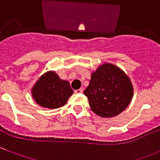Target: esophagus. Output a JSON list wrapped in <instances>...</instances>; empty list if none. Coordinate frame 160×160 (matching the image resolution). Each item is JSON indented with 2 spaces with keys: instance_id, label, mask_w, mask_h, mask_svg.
<instances>
[{
  "instance_id": "34e87169",
  "label": "esophagus",
  "mask_w": 160,
  "mask_h": 160,
  "mask_svg": "<svg viewBox=\"0 0 160 160\" xmlns=\"http://www.w3.org/2000/svg\"><path fill=\"white\" fill-rule=\"evenodd\" d=\"M75 92H76V93H82L83 88H79V89H76V90H75Z\"/></svg>"
}]
</instances>
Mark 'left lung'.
Here are the masks:
<instances>
[{
    "label": "left lung",
    "mask_w": 160,
    "mask_h": 160,
    "mask_svg": "<svg viewBox=\"0 0 160 160\" xmlns=\"http://www.w3.org/2000/svg\"><path fill=\"white\" fill-rule=\"evenodd\" d=\"M84 94L95 114L111 118L127 108L132 100L133 88L128 76L120 68L105 63L92 72Z\"/></svg>",
    "instance_id": "8db88e82"
}]
</instances>
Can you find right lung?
Wrapping results in <instances>:
<instances>
[{"instance_id": "1", "label": "right lung", "mask_w": 160, "mask_h": 160, "mask_svg": "<svg viewBox=\"0 0 160 160\" xmlns=\"http://www.w3.org/2000/svg\"><path fill=\"white\" fill-rule=\"evenodd\" d=\"M72 93L69 82L61 80L54 72H48L41 76L32 89L36 102L49 109L64 106Z\"/></svg>"}]
</instances>
